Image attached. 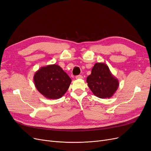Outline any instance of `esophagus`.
Returning <instances> with one entry per match:
<instances>
[{
    "instance_id": "obj_1",
    "label": "esophagus",
    "mask_w": 151,
    "mask_h": 151,
    "mask_svg": "<svg viewBox=\"0 0 151 151\" xmlns=\"http://www.w3.org/2000/svg\"><path fill=\"white\" fill-rule=\"evenodd\" d=\"M76 78L77 79H83V76H82V75H79V76H77L76 77Z\"/></svg>"
}]
</instances>
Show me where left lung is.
<instances>
[{"label":"left lung","instance_id":"1","mask_svg":"<svg viewBox=\"0 0 151 151\" xmlns=\"http://www.w3.org/2000/svg\"><path fill=\"white\" fill-rule=\"evenodd\" d=\"M86 82L94 95L102 99L112 97L119 86L118 79L104 63H95Z\"/></svg>","mask_w":151,"mask_h":151}]
</instances>
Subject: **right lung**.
I'll use <instances>...</instances> for the list:
<instances>
[{"label": "right lung", "mask_w": 151, "mask_h": 151, "mask_svg": "<svg viewBox=\"0 0 151 151\" xmlns=\"http://www.w3.org/2000/svg\"><path fill=\"white\" fill-rule=\"evenodd\" d=\"M33 81L39 92L45 98L51 99L62 97L72 82L67 73L57 64L39 68L35 72Z\"/></svg>", "instance_id": "right-lung-1"}]
</instances>
